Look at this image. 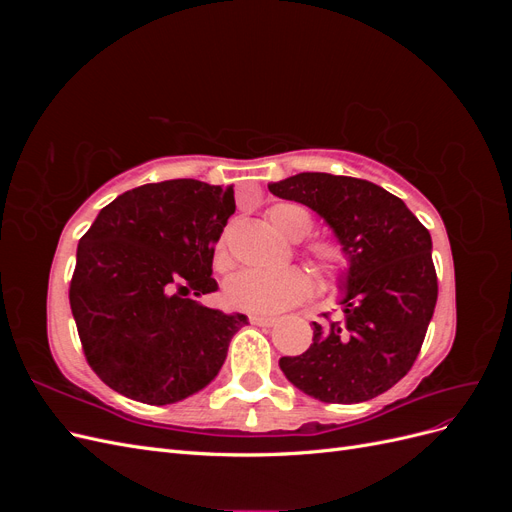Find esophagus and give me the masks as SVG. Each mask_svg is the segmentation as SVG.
<instances>
[{"label": "esophagus", "instance_id": "34e87169", "mask_svg": "<svg viewBox=\"0 0 512 512\" xmlns=\"http://www.w3.org/2000/svg\"><path fill=\"white\" fill-rule=\"evenodd\" d=\"M250 322H252V324H258V327H273V324L277 322V318H275V316L252 314V316H250Z\"/></svg>", "mask_w": 512, "mask_h": 512}]
</instances>
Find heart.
<instances>
[{"label":"heart","mask_w":512,"mask_h":512,"mask_svg":"<svg viewBox=\"0 0 512 512\" xmlns=\"http://www.w3.org/2000/svg\"><path fill=\"white\" fill-rule=\"evenodd\" d=\"M269 224L282 232L288 239L305 237L312 228V215L303 207L282 203L267 211ZM309 254L314 256L320 269H335L344 260L342 250L333 241H314L309 245ZM228 256L224 243L215 254V267L224 269ZM314 284L307 271L299 267H288L282 271H241L232 275L224 286V299L230 307L250 314H273L307 299L312 294Z\"/></svg>","instance_id":"heart-1"}]
</instances>
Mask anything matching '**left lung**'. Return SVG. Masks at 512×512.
Listing matches in <instances>:
<instances>
[{"instance_id": "8db88e82", "label": "left lung", "mask_w": 512, "mask_h": 512, "mask_svg": "<svg viewBox=\"0 0 512 512\" xmlns=\"http://www.w3.org/2000/svg\"><path fill=\"white\" fill-rule=\"evenodd\" d=\"M269 192L316 211L348 260L344 320L314 322V344L280 359L284 376L327 404L389 391L414 365L438 301L429 230L404 200L365 179L299 173Z\"/></svg>"}]
</instances>
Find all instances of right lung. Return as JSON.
Here are the masks:
<instances>
[{"label":"right lung","mask_w":512,"mask_h":512,"mask_svg":"<svg viewBox=\"0 0 512 512\" xmlns=\"http://www.w3.org/2000/svg\"><path fill=\"white\" fill-rule=\"evenodd\" d=\"M235 213L232 185L147 183L106 205L76 250L70 307L104 384L151 406L218 376L247 316L188 299L218 290L213 247Z\"/></svg>","instance_id":"obj_1"}]
</instances>
